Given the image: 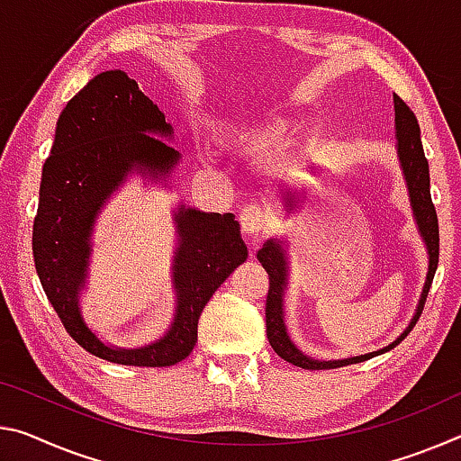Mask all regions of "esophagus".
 Masks as SVG:
<instances>
[{"label": "esophagus", "mask_w": 461, "mask_h": 461, "mask_svg": "<svg viewBox=\"0 0 461 461\" xmlns=\"http://www.w3.org/2000/svg\"><path fill=\"white\" fill-rule=\"evenodd\" d=\"M240 225H242V231L248 240L257 242L262 236H267L270 231V215L265 207L252 203L246 204V207L240 211Z\"/></svg>", "instance_id": "1"}]
</instances>
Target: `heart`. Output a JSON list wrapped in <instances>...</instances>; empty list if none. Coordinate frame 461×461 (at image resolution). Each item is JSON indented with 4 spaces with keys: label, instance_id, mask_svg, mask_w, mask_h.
I'll list each match as a JSON object with an SVG mask.
<instances>
[{
    "label": "heart",
    "instance_id": "b5f03b06",
    "mask_svg": "<svg viewBox=\"0 0 461 461\" xmlns=\"http://www.w3.org/2000/svg\"><path fill=\"white\" fill-rule=\"evenodd\" d=\"M289 133V121L281 119V116H265V119L258 121L238 122V125L225 127L219 133V139H221L225 148L236 151H250L281 143Z\"/></svg>",
    "mask_w": 461,
    "mask_h": 461
}]
</instances>
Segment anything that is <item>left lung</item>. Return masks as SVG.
Segmentation results:
<instances>
[{"label": "left lung", "instance_id": "8db88e82", "mask_svg": "<svg viewBox=\"0 0 461 461\" xmlns=\"http://www.w3.org/2000/svg\"><path fill=\"white\" fill-rule=\"evenodd\" d=\"M393 111H396V148H398L400 166L406 178L408 194H411V204H412L416 225H419V231L422 240H425L427 252H429L427 281H425V287H422L419 305H416V312L406 330L385 348L375 350V353L361 355V357H350V359H340V361L312 359V357L303 355L302 350L291 342L287 328H285L283 295H285V289H287V275H289L287 252H285V248L279 240H267L265 246H262L257 254L260 265L265 267V270L268 273V295H267V310H265L267 336H268L270 347L275 348V353L279 355L281 359H285L287 363H294L302 369H336V367H345V365L367 361L375 355H382L385 350L393 348L406 339L408 332H411L414 324L419 322L422 308H425L430 283H433L437 265H439V223H437L435 204L430 201L429 162L425 158V149H422L419 121H416L414 113L406 106V102L400 96H393ZM297 201L299 196L291 191L287 193V196H285V203H287L289 209H294Z\"/></svg>", "mask_w": 461, "mask_h": 461}]
</instances>
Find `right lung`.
I'll return each instance as SVG.
<instances>
[{"label": "right lung", "instance_id": "right-lung-1", "mask_svg": "<svg viewBox=\"0 0 461 461\" xmlns=\"http://www.w3.org/2000/svg\"><path fill=\"white\" fill-rule=\"evenodd\" d=\"M172 125L125 71H102L90 79L57 121L50 156L42 166L32 254L42 289L65 330L87 353L119 365L170 367L193 353L203 308L233 268L248 258L233 213H174L178 248L172 267L176 313L162 339L141 348L104 345L86 326L79 310L90 236L100 207L129 174L149 180L167 176L180 153L166 145Z\"/></svg>", "mask_w": 461, "mask_h": 461}]
</instances>
